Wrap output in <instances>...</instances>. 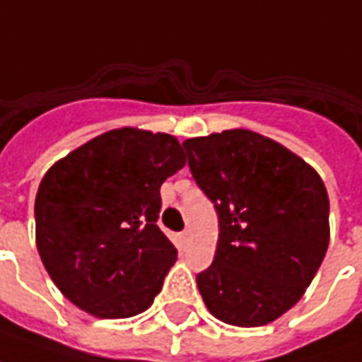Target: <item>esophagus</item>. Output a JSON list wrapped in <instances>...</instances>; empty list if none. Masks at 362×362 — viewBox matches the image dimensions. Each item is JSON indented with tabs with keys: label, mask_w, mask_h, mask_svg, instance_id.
Returning a JSON list of instances; mask_svg holds the SVG:
<instances>
[{
	"label": "esophagus",
	"mask_w": 362,
	"mask_h": 362,
	"mask_svg": "<svg viewBox=\"0 0 362 362\" xmlns=\"http://www.w3.org/2000/svg\"><path fill=\"white\" fill-rule=\"evenodd\" d=\"M189 237H192V231H189V229H184V231H182V239H184V241H189Z\"/></svg>",
	"instance_id": "1"
}]
</instances>
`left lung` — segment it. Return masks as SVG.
Instances as JSON below:
<instances>
[{"label": "left lung", "mask_w": 362, "mask_h": 362, "mask_svg": "<svg viewBox=\"0 0 362 362\" xmlns=\"http://www.w3.org/2000/svg\"><path fill=\"white\" fill-rule=\"evenodd\" d=\"M182 145L219 219L214 262L196 276L207 310L239 327L274 322L304 296L329 245V198L320 174L247 129Z\"/></svg>", "instance_id": "8db88e82"}]
</instances>
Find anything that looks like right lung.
Masks as SVG:
<instances>
[{
    "instance_id": "add662e5",
    "label": "right lung",
    "mask_w": 362,
    "mask_h": 362,
    "mask_svg": "<svg viewBox=\"0 0 362 362\" xmlns=\"http://www.w3.org/2000/svg\"><path fill=\"white\" fill-rule=\"evenodd\" d=\"M184 164L173 135L123 127L50 166L35 199L37 249L72 304L103 320L153 304L178 252L156 225L160 186Z\"/></svg>"
}]
</instances>
